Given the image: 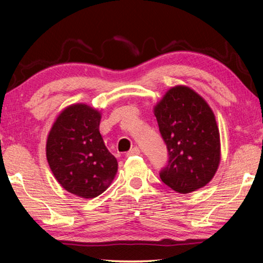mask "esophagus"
<instances>
[{"label": "esophagus", "instance_id": "obj_1", "mask_svg": "<svg viewBox=\"0 0 263 263\" xmlns=\"http://www.w3.org/2000/svg\"><path fill=\"white\" fill-rule=\"evenodd\" d=\"M139 153H140L139 147H133L132 149H130L126 153V157H131V155H137V154H139Z\"/></svg>", "mask_w": 263, "mask_h": 263}]
</instances>
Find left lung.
<instances>
[{"label":"left lung","instance_id":"1","mask_svg":"<svg viewBox=\"0 0 263 263\" xmlns=\"http://www.w3.org/2000/svg\"><path fill=\"white\" fill-rule=\"evenodd\" d=\"M167 145L168 164L162 182L180 194L203 188L220 162V137L215 114L201 95L186 86L169 89L154 106Z\"/></svg>","mask_w":263,"mask_h":263}]
</instances>
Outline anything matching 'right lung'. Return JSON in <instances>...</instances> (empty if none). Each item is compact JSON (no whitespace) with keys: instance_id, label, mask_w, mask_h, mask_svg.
Listing matches in <instances>:
<instances>
[{"instance_id":"right-lung-1","label":"right lung","mask_w":263,"mask_h":263,"mask_svg":"<svg viewBox=\"0 0 263 263\" xmlns=\"http://www.w3.org/2000/svg\"><path fill=\"white\" fill-rule=\"evenodd\" d=\"M102 115L90 105L65 108L53 123L46 158L59 184L82 198H94L109 188L118 162L100 133Z\"/></svg>"}]
</instances>
